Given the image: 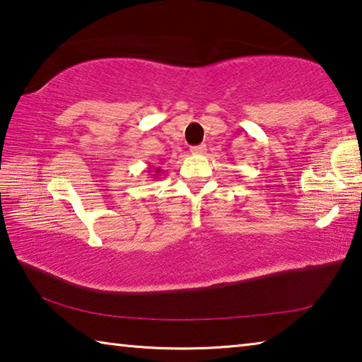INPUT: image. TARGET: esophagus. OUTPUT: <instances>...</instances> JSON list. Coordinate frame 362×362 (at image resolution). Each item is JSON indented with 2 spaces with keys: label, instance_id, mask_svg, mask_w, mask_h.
<instances>
[{
  "label": "esophagus",
  "instance_id": "obj_1",
  "mask_svg": "<svg viewBox=\"0 0 362 362\" xmlns=\"http://www.w3.org/2000/svg\"><path fill=\"white\" fill-rule=\"evenodd\" d=\"M189 151L193 153V155H204L206 153V145H194L189 148Z\"/></svg>",
  "mask_w": 362,
  "mask_h": 362
}]
</instances>
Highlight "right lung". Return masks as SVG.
<instances>
[{"mask_svg": "<svg viewBox=\"0 0 362 362\" xmlns=\"http://www.w3.org/2000/svg\"><path fill=\"white\" fill-rule=\"evenodd\" d=\"M148 173H150V170H148ZM159 173H161V169H159V168H156V169H155V174H151V175H153V177H155V179H156V177L159 175Z\"/></svg>", "mask_w": 362, "mask_h": 362, "instance_id": "right-lung-1", "label": "right lung"}]
</instances>
